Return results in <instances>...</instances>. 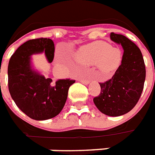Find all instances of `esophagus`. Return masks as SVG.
<instances>
[{
	"instance_id": "esophagus-1",
	"label": "esophagus",
	"mask_w": 155,
	"mask_h": 155,
	"mask_svg": "<svg viewBox=\"0 0 155 155\" xmlns=\"http://www.w3.org/2000/svg\"><path fill=\"white\" fill-rule=\"evenodd\" d=\"M79 81L83 83L84 84H89V80H87V79H84V78H79Z\"/></svg>"
}]
</instances>
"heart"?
I'll list each match as a JSON object with an SVG mask.
<instances>
[{"instance_id":"obj_1","label":"heart","mask_w":155,"mask_h":155,"mask_svg":"<svg viewBox=\"0 0 155 155\" xmlns=\"http://www.w3.org/2000/svg\"><path fill=\"white\" fill-rule=\"evenodd\" d=\"M75 57L78 63L83 65L98 63L100 71L104 74L113 72L120 63V51L101 41L80 47L75 53Z\"/></svg>"}]
</instances>
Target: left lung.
<instances>
[{"instance_id":"left-lung-1","label":"left lung","mask_w":155,"mask_h":155,"mask_svg":"<svg viewBox=\"0 0 155 155\" xmlns=\"http://www.w3.org/2000/svg\"><path fill=\"white\" fill-rule=\"evenodd\" d=\"M112 41L121 44V64L110 80L100 83L101 93L93 102L102 113L111 117L124 115L134 108L144 87L146 67L137 46L122 35L112 32Z\"/></svg>"}]
</instances>
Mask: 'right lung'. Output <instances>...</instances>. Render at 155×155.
<instances>
[{
    "label": "right lung",
    "instance_id": "right-lung-1",
    "mask_svg": "<svg viewBox=\"0 0 155 155\" xmlns=\"http://www.w3.org/2000/svg\"><path fill=\"white\" fill-rule=\"evenodd\" d=\"M44 51L49 63L54 55V44L50 38L29 40L11 56L8 67V91L18 108L34 120L54 117L65 104L69 87L75 80H58L53 82L33 71L30 55Z\"/></svg>",
    "mask_w": 155,
    "mask_h": 155
}]
</instances>
